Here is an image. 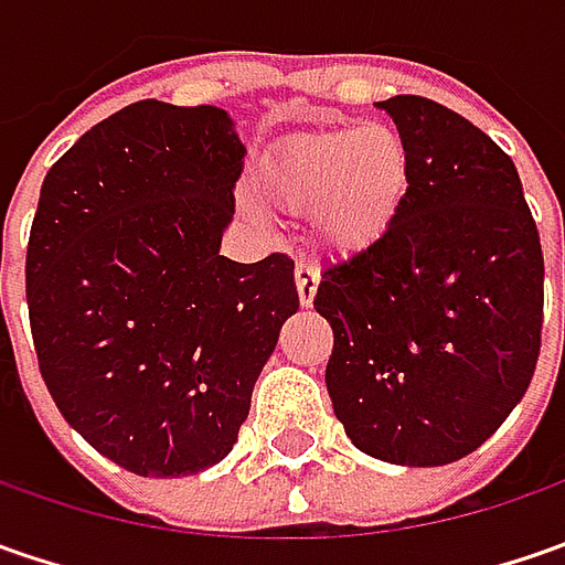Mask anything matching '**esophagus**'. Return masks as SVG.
I'll use <instances>...</instances> for the list:
<instances>
[{
    "instance_id": "esophagus-1",
    "label": "esophagus",
    "mask_w": 565,
    "mask_h": 565,
    "mask_svg": "<svg viewBox=\"0 0 565 565\" xmlns=\"http://www.w3.org/2000/svg\"><path fill=\"white\" fill-rule=\"evenodd\" d=\"M317 282H320V273H317L315 260H298L295 264V289H298L301 308H311L315 305Z\"/></svg>"
}]
</instances>
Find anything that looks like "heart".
<instances>
[{
  "instance_id": "heart-1",
  "label": "heart",
  "mask_w": 565,
  "mask_h": 565,
  "mask_svg": "<svg viewBox=\"0 0 565 565\" xmlns=\"http://www.w3.org/2000/svg\"><path fill=\"white\" fill-rule=\"evenodd\" d=\"M260 185L273 204L315 210L323 248L359 254L396 223L412 188V150L393 125H327L286 143Z\"/></svg>"
}]
</instances>
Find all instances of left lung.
Returning <instances> with one entry per match:
<instances>
[{
	"label": "left lung",
	"mask_w": 565,
	"mask_h": 565,
	"mask_svg": "<svg viewBox=\"0 0 565 565\" xmlns=\"http://www.w3.org/2000/svg\"><path fill=\"white\" fill-rule=\"evenodd\" d=\"M412 188L374 248L320 273L327 390L349 440L393 466H446L488 440L541 355L544 254L510 153L415 94L380 103Z\"/></svg>",
	"instance_id": "obj_1"
}]
</instances>
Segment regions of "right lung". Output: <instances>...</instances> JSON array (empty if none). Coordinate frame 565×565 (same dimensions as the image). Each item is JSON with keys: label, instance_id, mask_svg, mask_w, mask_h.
Listing matches in <instances>:
<instances>
[{"label": "right lung", "instance_id": "1", "mask_svg": "<svg viewBox=\"0 0 565 565\" xmlns=\"http://www.w3.org/2000/svg\"><path fill=\"white\" fill-rule=\"evenodd\" d=\"M242 160L223 109L141 99L40 188L24 264L40 374L65 422L141 478L226 459L298 311L289 254H220Z\"/></svg>", "mask_w": 565, "mask_h": 565}]
</instances>
